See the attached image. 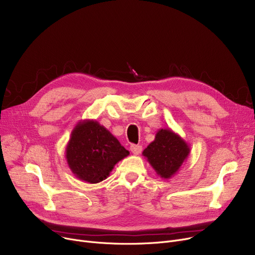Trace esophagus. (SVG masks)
<instances>
[{"mask_svg": "<svg viewBox=\"0 0 255 255\" xmlns=\"http://www.w3.org/2000/svg\"><path fill=\"white\" fill-rule=\"evenodd\" d=\"M130 150H131V152H132L133 154H134V155H138V154H140L142 148H141V145L131 144V145H130Z\"/></svg>", "mask_w": 255, "mask_h": 255, "instance_id": "obj_1", "label": "esophagus"}]
</instances>
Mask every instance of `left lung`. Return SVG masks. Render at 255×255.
Returning a JSON list of instances; mask_svg holds the SVG:
<instances>
[{
	"label": "left lung",
	"mask_w": 255,
	"mask_h": 255,
	"mask_svg": "<svg viewBox=\"0 0 255 255\" xmlns=\"http://www.w3.org/2000/svg\"><path fill=\"white\" fill-rule=\"evenodd\" d=\"M189 153L190 146L179 134L171 129H159L142 155L157 175L167 180L176 175Z\"/></svg>",
	"instance_id": "8db88e82"
}]
</instances>
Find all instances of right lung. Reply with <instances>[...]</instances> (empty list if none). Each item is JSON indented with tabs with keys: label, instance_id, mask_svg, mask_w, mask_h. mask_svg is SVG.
Masks as SVG:
<instances>
[{
	"label": "right lung",
	"instance_id": "right-lung-1",
	"mask_svg": "<svg viewBox=\"0 0 255 255\" xmlns=\"http://www.w3.org/2000/svg\"><path fill=\"white\" fill-rule=\"evenodd\" d=\"M128 155L129 151L104 126L95 120H84L72 130L65 156L76 178L96 184Z\"/></svg>",
	"mask_w": 255,
	"mask_h": 255
}]
</instances>
